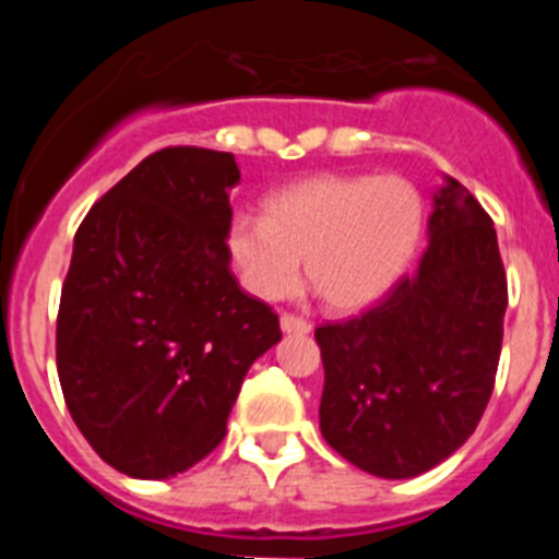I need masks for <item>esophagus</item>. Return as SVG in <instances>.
<instances>
[{
    "mask_svg": "<svg viewBox=\"0 0 559 559\" xmlns=\"http://www.w3.org/2000/svg\"><path fill=\"white\" fill-rule=\"evenodd\" d=\"M280 328H283V333H296V335H308L310 330H313V324L308 322V319H302V316H294V313H283V319H280Z\"/></svg>",
    "mask_w": 559,
    "mask_h": 559,
    "instance_id": "esophagus-1",
    "label": "esophagus"
}]
</instances>
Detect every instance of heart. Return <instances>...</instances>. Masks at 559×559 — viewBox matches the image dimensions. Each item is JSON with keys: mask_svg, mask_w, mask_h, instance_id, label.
Listing matches in <instances>:
<instances>
[{"mask_svg": "<svg viewBox=\"0 0 559 559\" xmlns=\"http://www.w3.org/2000/svg\"><path fill=\"white\" fill-rule=\"evenodd\" d=\"M426 204L403 176H313L274 192L265 218L237 215L226 235L246 288L265 302L308 280L333 310L378 302L408 269Z\"/></svg>", "mask_w": 559, "mask_h": 559, "instance_id": "b5f03b06", "label": "heart"}]
</instances>
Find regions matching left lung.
<instances>
[{
    "label": "left lung",
    "instance_id": "8db88e82",
    "mask_svg": "<svg viewBox=\"0 0 559 559\" xmlns=\"http://www.w3.org/2000/svg\"><path fill=\"white\" fill-rule=\"evenodd\" d=\"M503 313L507 274L492 218L445 176L417 274L367 313L316 330L328 445L380 478H412L445 462L490 403Z\"/></svg>",
    "mask_w": 559,
    "mask_h": 559
}]
</instances>
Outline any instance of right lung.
<instances>
[{"label":"right lung","mask_w":559,"mask_h":559,"mask_svg":"<svg viewBox=\"0 0 559 559\" xmlns=\"http://www.w3.org/2000/svg\"><path fill=\"white\" fill-rule=\"evenodd\" d=\"M237 181L231 153L165 147L75 235L58 380L88 445L131 478H170L215 451L249 367L283 338L229 271Z\"/></svg>","instance_id":"obj_1"}]
</instances>
